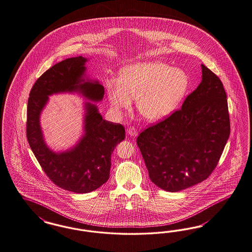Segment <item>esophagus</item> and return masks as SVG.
<instances>
[{"label": "esophagus", "instance_id": "34e87169", "mask_svg": "<svg viewBox=\"0 0 252 252\" xmlns=\"http://www.w3.org/2000/svg\"><path fill=\"white\" fill-rule=\"evenodd\" d=\"M126 134H127L128 136H130V137H137L138 131H137V129H136L134 126H130V127H128V128L126 129Z\"/></svg>", "mask_w": 252, "mask_h": 252}]
</instances>
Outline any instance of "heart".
<instances>
[{
    "mask_svg": "<svg viewBox=\"0 0 252 252\" xmlns=\"http://www.w3.org/2000/svg\"><path fill=\"white\" fill-rule=\"evenodd\" d=\"M189 87L190 77L183 69L147 61L123 67L118 81L107 84V95L115 113L129 111L134 99L144 119L157 122L179 107Z\"/></svg>",
    "mask_w": 252,
    "mask_h": 252,
    "instance_id": "obj_1",
    "label": "heart"
}]
</instances>
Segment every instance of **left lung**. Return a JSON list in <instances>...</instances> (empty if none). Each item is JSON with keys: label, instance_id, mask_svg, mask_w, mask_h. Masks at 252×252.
<instances>
[{"label": "left lung", "instance_id": "8db88e82", "mask_svg": "<svg viewBox=\"0 0 252 252\" xmlns=\"http://www.w3.org/2000/svg\"><path fill=\"white\" fill-rule=\"evenodd\" d=\"M201 67L202 81L182 109L137 139L151 181L165 191H182L208 179L230 135L223 85L205 65Z\"/></svg>", "mask_w": 252, "mask_h": 252}]
</instances>
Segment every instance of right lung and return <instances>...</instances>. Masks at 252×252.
I'll list each match as a JSON object with an SVG mask.
<instances>
[{
	"instance_id": "obj_1",
	"label": "right lung",
	"mask_w": 252,
	"mask_h": 252,
	"mask_svg": "<svg viewBox=\"0 0 252 252\" xmlns=\"http://www.w3.org/2000/svg\"><path fill=\"white\" fill-rule=\"evenodd\" d=\"M84 57L70 58L55 64L35 82L27 110V139L36 159L53 183L76 193L94 191L110 177L113 150L125 139L121 124L106 121L95 102L101 101L104 87L86 77ZM77 93L90 101L84 104V134L69 150L54 152L47 146L40 127V113L49 95Z\"/></svg>"
}]
</instances>
